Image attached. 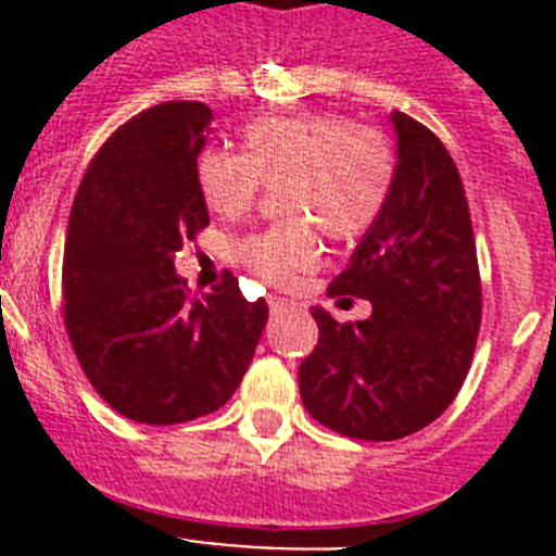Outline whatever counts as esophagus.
Here are the masks:
<instances>
[{
    "label": "esophagus",
    "mask_w": 556,
    "mask_h": 556,
    "mask_svg": "<svg viewBox=\"0 0 556 556\" xmlns=\"http://www.w3.org/2000/svg\"><path fill=\"white\" fill-rule=\"evenodd\" d=\"M267 303H269V312H273V314L289 312V308H294V306H298V303H294V301H289V298H281V294H269V298H267Z\"/></svg>",
    "instance_id": "obj_1"
}]
</instances>
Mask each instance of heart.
Returning <instances> with one entry per match:
<instances>
[{
  "label": "heart",
  "instance_id": "b5f03b06",
  "mask_svg": "<svg viewBox=\"0 0 556 556\" xmlns=\"http://www.w3.org/2000/svg\"><path fill=\"white\" fill-rule=\"evenodd\" d=\"M200 198L217 217H242L262 186H281L289 223L253 233L236 253L273 283L292 281L320 258L312 225L333 242H356L384 217L397 180L392 141L331 113L262 116L242 130V155L200 152Z\"/></svg>",
  "mask_w": 556,
  "mask_h": 556
}]
</instances>
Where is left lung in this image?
Segmentation results:
<instances>
[{
	"instance_id": "1",
	"label": "left lung",
	"mask_w": 556,
	"mask_h": 556,
	"mask_svg": "<svg viewBox=\"0 0 556 556\" xmlns=\"http://www.w3.org/2000/svg\"><path fill=\"white\" fill-rule=\"evenodd\" d=\"M390 119L395 191L328 287L331 298L370 301L372 314L337 323L314 308L320 339L298 372L314 420L370 443L415 434L448 409L481 323L473 225L454 159L412 116L392 111Z\"/></svg>"
}]
</instances>
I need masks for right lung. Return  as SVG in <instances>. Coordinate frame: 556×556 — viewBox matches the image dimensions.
I'll use <instances>...</instances> for the list:
<instances>
[{"label": "right lung", "mask_w": 556, "mask_h": 556, "mask_svg": "<svg viewBox=\"0 0 556 556\" xmlns=\"http://www.w3.org/2000/svg\"><path fill=\"white\" fill-rule=\"evenodd\" d=\"M203 102H164L100 147L68 214L63 320L83 372L111 409L172 426L211 415L242 384L267 326L225 275L189 298L175 253L208 225L194 164L211 132Z\"/></svg>", "instance_id": "obj_1"}]
</instances>
